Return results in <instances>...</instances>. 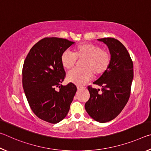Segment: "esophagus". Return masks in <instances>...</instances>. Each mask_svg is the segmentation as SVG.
Here are the masks:
<instances>
[{
    "instance_id": "1",
    "label": "esophagus",
    "mask_w": 151,
    "mask_h": 151,
    "mask_svg": "<svg viewBox=\"0 0 151 151\" xmlns=\"http://www.w3.org/2000/svg\"><path fill=\"white\" fill-rule=\"evenodd\" d=\"M77 89H78V91H81V90H82V89H83V88L81 87V86H77Z\"/></svg>"
}]
</instances>
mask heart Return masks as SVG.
<instances>
[{"label":"heart","instance_id":"obj_1","mask_svg":"<svg viewBox=\"0 0 151 151\" xmlns=\"http://www.w3.org/2000/svg\"><path fill=\"white\" fill-rule=\"evenodd\" d=\"M82 60L81 69H74L68 73L67 80L78 86L87 83L94 76H101L108 70L111 55L108 50L91 42H83L74 47L73 52L65 50L60 57L61 65L65 69L74 67L76 60Z\"/></svg>","mask_w":151,"mask_h":151}]
</instances>
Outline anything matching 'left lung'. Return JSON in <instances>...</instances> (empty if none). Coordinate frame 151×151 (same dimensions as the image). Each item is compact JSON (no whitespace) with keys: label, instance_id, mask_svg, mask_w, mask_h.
I'll return each mask as SVG.
<instances>
[{"label":"left lung","instance_id":"8db88e82","mask_svg":"<svg viewBox=\"0 0 151 151\" xmlns=\"http://www.w3.org/2000/svg\"><path fill=\"white\" fill-rule=\"evenodd\" d=\"M98 40L107 45L111 62L108 70L93 83L101 86V93L100 89L88 86L90 99L85 107L91 118L103 123L116 118L129 101L133 79V63L119 40L114 38Z\"/></svg>","mask_w":151,"mask_h":151}]
</instances>
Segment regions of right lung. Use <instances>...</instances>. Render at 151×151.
I'll list each match as a JSON object with an SVG mask.
<instances>
[{"label":"right lung","instance_id":"obj_1","mask_svg":"<svg viewBox=\"0 0 151 151\" xmlns=\"http://www.w3.org/2000/svg\"><path fill=\"white\" fill-rule=\"evenodd\" d=\"M74 43L60 38H45L33 46L24 60L22 86L28 103L36 116L50 123L65 118L77 90L73 83L61 85L66 75L61 55Z\"/></svg>","mask_w":151,"mask_h":151}]
</instances>
